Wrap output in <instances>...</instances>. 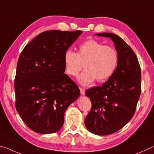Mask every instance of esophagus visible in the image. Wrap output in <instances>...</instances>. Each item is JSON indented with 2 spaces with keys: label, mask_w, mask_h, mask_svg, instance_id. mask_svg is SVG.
<instances>
[{
  "label": "esophagus",
  "mask_w": 154,
  "mask_h": 154,
  "mask_svg": "<svg viewBox=\"0 0 154 154\" xmlns=\"http://www.w3.org/2000/svg\"><path fill=\"white\" fill-rule=\"evenodd\" d=\"M85 89L84 88H80V92H81V94L82 95H84L85 94Z\"/></svg>",
  "instance_id": "34e87169"
}]
</instances>
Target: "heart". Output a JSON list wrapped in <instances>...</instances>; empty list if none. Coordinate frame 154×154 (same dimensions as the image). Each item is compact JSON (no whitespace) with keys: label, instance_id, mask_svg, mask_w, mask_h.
I'll return each mask as SVG.
<instances>
[{"label":"heart","instance_id":"heart-1","mask_svg":"<svg viewBox=\"0 0 154 154\" xmlns=\"http://www.w3.org/2000/svg\"><path fill=\"white\" fill-rule=\"evenodd\" d=\"M64 62L66 72L75 76L83 69L85 70L77 77V82L83 86L96 79L103 82L111 77L118 62V54L113 48L104 45L94 39H90L79 47L77 53L68 49L64 53Z\"/></svg>","mask_w":154,"mask_h":154}]
</instances>
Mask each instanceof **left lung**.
<instances>
[{
	"mask_svg": "<svg viewBox=\"0 0 154 154\" xmlns=\"http://www.w3.org/2000/svg\"><path fill=\"white\" fill-rule=\"evenodd\" d=\"M96 35L110 38L118 54L111 77L85 92L92 103L85 127L92 134L104 136L118 131L133 117L141 92V72L137 56L121 37L110 32Z\"/></svg>",
	"mask_w": 154,
	"mask_h": 154,
	"instance_id": "8db88e82",
	"label": "left lung"
}]
</instances>
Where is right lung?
<instances>
[{
  "label": "right lung",
  "instance_id": "obj_1",
  "mask_svg": "<svg viewBox=\"0 0 154 154\" xmlns=\"http://www.w3.org/2000/svg\"><path fill=\"white\" fill-rule=\"evenodd\" d=\"M82 33L45 31L31 41L19 57L15 107L27 126L37 133L58 132L65 111L80 95L77 85L64 74V56Z\"/></svg>",
  "mask_w": 154,
  "mask_h": 154
}]
</instances>
